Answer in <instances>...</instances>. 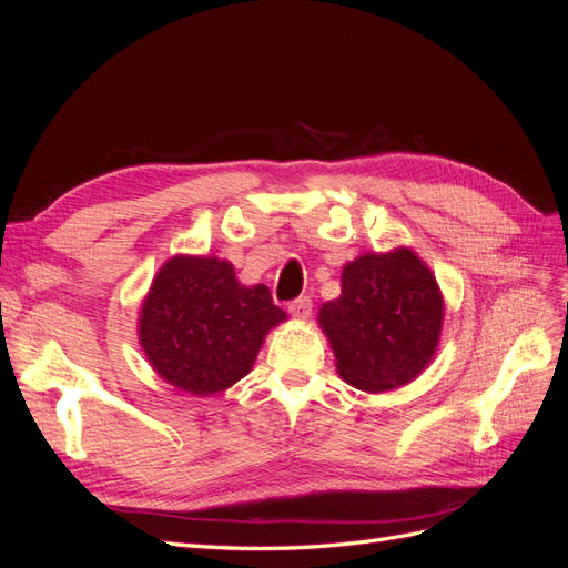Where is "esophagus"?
<instances>
[{
    "instance_id": "34e87169",
    "label": "esophagus",
    "mask_w": 568,
    "mask_h": 568,
    "mask_svg": "<svg viewBox=\"0 0 568 568\" xmlns=\"http://www.w3.org/2000/svg\"><path fill=\"white\" fill-rule=\"evenodd\" d=\"M311 311H313V301L307 298V296H301V298L288 303V315L294 317V320L305 322L307 317H311Z\"/></svg>"
}]
</instances>
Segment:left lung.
Wrapping results in <instances>:
<instances>
[{"mask_svg": "<svg viewBox=\"0 0 568 568\" xmlns=\"http://www.w3.org/2000/svg\"><path fill=\"white\" fill-rule=\"evenodd\" d=\"M445 301L422 257L398 246L343 265L341 296L320 307V329L343 382L365 393L400 388L432 363Z\"/></svg>", "mask_w": 568, "mask_h": 568, "instance_id": "left-lung-1", "label": "left lung"}]
</instances>
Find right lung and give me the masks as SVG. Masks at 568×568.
Masks as SVG:
<instances>
[{
	"label": "right lung",
	"instance_id": "1",
	"mask_svg": "<svg viewBox=\"0 0 568 568\" xmlns=\"http://www.w3.org/2000/svg\"><path fill=\"white\" fill-rule=\"evenodd\" d=\"M282 322L265 284L244 286L217 255L180 253L153 277L136 336L165 384L209 398L244 379Z\"/></svg>",
	"mask_w": 568,
	"mask_h": 568
}]
</instances>
